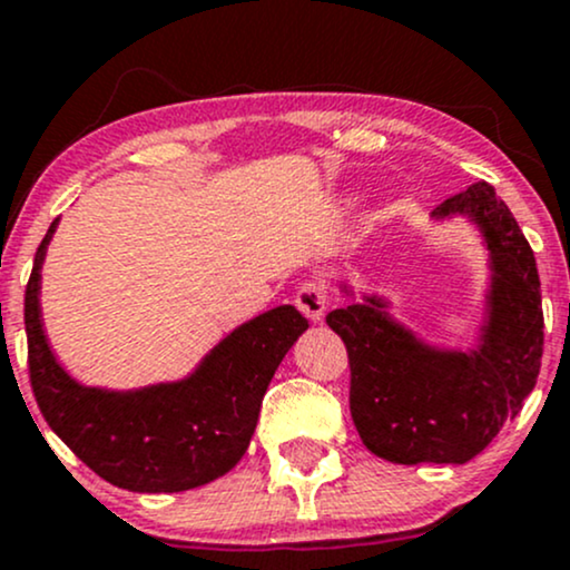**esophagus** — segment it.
Here are the masks:
<instances>
[{"label":"esophagus","mask_w":570,"mask_h":570,"mask_svg":"<svg viewBox=\"0 0 570 570\" xmlns=\"http://www.w3.org/2000/svg\"><path fill=\"white\" fill-rule=\"evenodd\" d=\"M294 305L303 311V316L311 318V322H322L326 305H330V292H326V284L322 278H311L299 286L297 294H294Z\"/></svg>","instance_id":"obj_1"}]
</instances>
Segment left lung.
I'll return each instance as SVG.
<instances>
[{
	"mask_svg": "<svg viewBox=\"0 0 570 570\" xmlns=\"http://www.w3.org/2000/svg\"><path fill=\"white\" fill-rule=\"evenodd\" d=\"M469 214L490 248L493 286L480 348H426L391 322L377 299L326 316L351 367V417L370 453L391 463H466L514 421L544 353V311L533 248L488 181L436 206Z\"/></svg>",
	"mask_w": 570,
	"mask_h": 570,
	"instance_id": "1",
	"label": "left lung"
}]
</instances>
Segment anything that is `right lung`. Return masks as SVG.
Returning a JSON list of instances; mask_svg holds the SVG:
<instances>
[{"mask_svg": "<svg viewBox=\"0 0 570 570\" xmlns=\"http://www.w3.org/2000/svg\"><path fill=\"white\" fill-rule=\"evenodd\" d=\"M53 230L56 222L37 248L23 299L29 381L48 426L101 480L134 493H179L230 472L307 318L294 305L273 307L222 340L181 383L130 394L82 389L58 367L39 324V267Z\"/></svg>", "mask_w": 570, "mask_h": 570, "instance_id": "obj_1", "label": "right lung"}]
</instances>
